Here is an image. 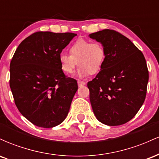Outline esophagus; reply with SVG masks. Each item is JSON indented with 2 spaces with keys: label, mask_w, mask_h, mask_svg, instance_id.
<instances>
[{
  "label": "esophagus",
  "mask_w": 159,
  "mask_h": 159,
  "mask_svg": "<svg viewBox=\"0 0 159 159\" xmlns=\"http://www.w3.org/2000/svg\"><path fill=\"white\" fill-rule=\"evenodd\" d=\"M86 84V83L84 81H78V87H81V86H84Z\"/></svg>",
  "instance_id": "34e87169"
}]
</instances>
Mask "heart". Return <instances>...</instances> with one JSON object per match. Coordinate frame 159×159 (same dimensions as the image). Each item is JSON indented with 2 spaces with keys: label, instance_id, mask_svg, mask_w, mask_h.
Masks as SVG:
<instances>
[{
  "label": "heart",
  "instance_id": "heart-1",
  "mask_svg": "<svg viewBox=\"0 0 159 159\" xmlns=\"http://www.w3.org/2000/svg\"><path fill=\"white\" fill-rule=\"evenodd\" d=\"M70 55L61 53L59 55L61 68L66 74L73 72L75 68L78 66V77L84 78L89 73H98L102 68L106 57V52L102 44L92 43L84 39H78L69 47Z\"/></svg>",
  "mask_w": 159,
  "mask_h": 159
}]
</instances>
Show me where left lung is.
Instances as JSON below:
<instances>
[{
  "mask_svg": "<svg viewBox=\"0 0 159 159\" xmlns=\"http://www.w3.org/2000/svg\"><path fill=\"white\" fill-rule=\"evenodd\" d=\"M102 44V68L87 83L93 111L102 123L120 125L135 116L144 102L149 72L143 53L130 39L113 30L89 35Z\"/></svg>",
  "mask_w": 159,
  "mask_h": 159,
  "instance_id": "left-lung-1",
  "label": "left lung"
}]
</instances>
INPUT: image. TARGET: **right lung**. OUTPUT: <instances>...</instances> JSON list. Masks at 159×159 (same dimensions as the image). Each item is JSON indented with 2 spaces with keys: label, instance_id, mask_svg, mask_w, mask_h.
I'll list each match as a JSON object with an SVG mask.
<instances>
[{
  "label": "right lung",
  "instance_id": "1",
  "mask_svg": "<svg viewBox=\"0 0 159 159\" xmlns=\"http://www.w3.org/2000/svg\"><path fill=\"white\" fill-rule=\"evenodd\" d=\"M75 36L34 33L20 43L12 57L10 86L16 105L36 126H57L68 115L78 84L66 77L59 55Z\"/></svg>",
  "mask_w": 159,
  "mask_h": 159
}]
</instances>
